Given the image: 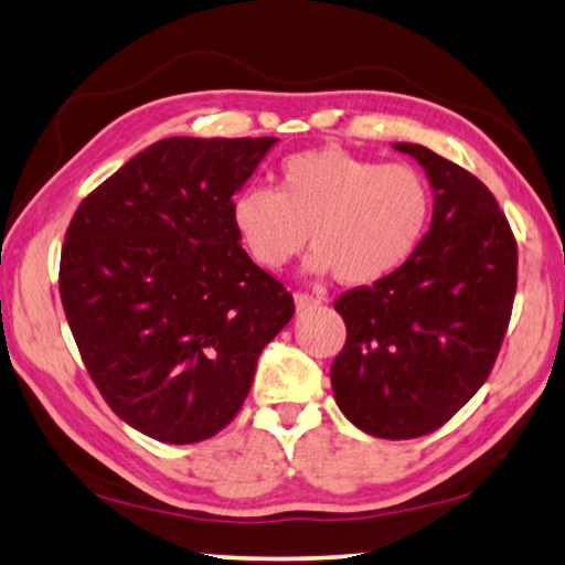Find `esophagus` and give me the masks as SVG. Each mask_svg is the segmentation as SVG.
Masks as SVG:
<instances>
[{
	"label": "esophagus",
	"mask_w": 565,
	"mask_h": 565,
	"mask_svg": "<svg viewBox=\"0 0 565 565\" xmlns=\"http://www.w3.org/2000/svg\"><path fill=\"white\" fill-rule=\"evenodd\" d=\"M294 303H296V311L303 313V311L317 309V306H321V299H319V296H311V294H301V291H296V294H294Z\"/></svg>",
	"instance_id": "esophagus-1"
}]
</instances>
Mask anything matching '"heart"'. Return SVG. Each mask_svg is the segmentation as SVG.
I'll return each instance as SVG.
<instances>
[{"label": "heart", "instance_id": "heart-1", "mask_svg": "<svg viewBox=\"0 0 565 565\" xmlns=\"http://www.w3.org/2000/svg\"><path fill=\"white\" fill-rule=\"evenodd\" d=\"M228 218L238 244L264 269H281L311 236L306 269L371 286L416 256L434 218V189L416 167L319 147L281 161L276 191H236Z\"/></svg>", "mask_w": 565, "mask_h": 565}]
</instances>
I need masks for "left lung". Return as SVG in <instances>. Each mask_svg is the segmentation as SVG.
<instances>
[{
	"label": "left lung",
	"instance_id": "1",
	"mask_svg": "<svg viewBox=\"0 0 565 565\" xmlns=\"http://www.w3.org/2000/svg\"><path fill=\"white\" fill-rule=\"evenodd\" d=\"M434 218L414 259L333 303L347 343L333 359V398L363 434L401 441L444 426L499 356L515 296V238L473 174L420 145Z\"/></svg>",
	"mask_w": 565,
	"mask_h": 565
}]
</instances>
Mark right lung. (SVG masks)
<instances>
[{"label": "right lung", "instance_id": "right-lung-1", "mask_svg": "<svg viewBox=\"0 0 565 565\" xmlns=\"http://www.w3.org/2000/svg\"><path fill=\"white\" fill-rule=\"evenodd\" d=\"M279 139L169 137L84 199L66 228L62 306L114 414L161 444L236 416L294 299L238 244L228 204Z\"/></svg>", "mask_w": 565, "mask_h": 565}]
</instances>
